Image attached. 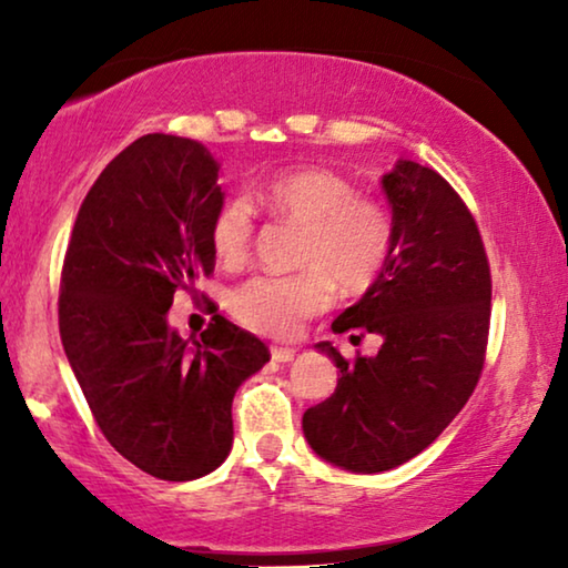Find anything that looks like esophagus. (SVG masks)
<instances>
[{"mask_svg": "<svg viewBox=\"0 0 568 568\" xmlns=\"http://www.w3.org/2000/svg\"><path fill=\"white\" fill-rule=\"evenodd\" d=\"M294 354H297V348L292 346H271V359L274 362H292Z\"/></svg>", "mask_w": 568, "mask_h": 568, "instance_id": "esophagus-1", "label": "esophagus"}]
</instances>
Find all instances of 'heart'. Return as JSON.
Listing matches in <instances>:
<instances>
[{
	"label": "heart",
	"mask_w": 568,
	"mask_h": 568,
	"mask_svg": "<svg viewBox=\"0 0 568 568\" xmlns=\"http://www.w3.org/2000/svg\"><path fill=\"white\" fill-rule=\"evenodd\" d=\"M271 220L300 227L294 274H255L227 292V310L261 336L290 338L310 317L344 294H362L383 276L395 247L390 209L359 193L354 181L328 168H297L255 189ZM255 240V216L243 196L224 199L209 222L216 261L240 266Z\"/></svg>",
	"instance_id": "1"
}]
</instances>
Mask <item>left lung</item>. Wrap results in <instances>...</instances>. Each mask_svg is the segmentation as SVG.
I'll return each mask as SVG.
<instances>
[{
	"mask_svg": "<svg viewBox=\"0 0 568 568\" xmlns=\"http://www.w3.org/2000/svg\"><path fill=\"white\" fill-rule=\"evenodd\" d=\"M383 189L395 222L390 263L333 331L379 333L385 344L354 359L317 344L341 379L302 416L310 447L354 473L390 470L447 429L476 390L491 325V268L460 193L410 160Z\"/></svg>",
	"mask_w": 568,
	"mask_h": 568,
	"instance_id": "8db88e82",
	"label": "left lung"
}]
</instances>
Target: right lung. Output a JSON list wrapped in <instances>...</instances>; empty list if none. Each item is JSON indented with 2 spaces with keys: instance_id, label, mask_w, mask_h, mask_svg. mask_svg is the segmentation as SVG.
I'll return each instance as SVG.
<instances>
[{
  "instance_id": "1",
  "label": "right lung",
  "mask_w": 568,
  "mask_h": 568,
  "mask_svg": "<svg viewBox=\"0 0 568 568\" xmlns=\"http://www.w3.org/2000/svg\"><path fill=\"white\" fill-rule=\"evenodd\" d=\"M216 173L193 139H136L92 183L61 266L59 333L84 400L103 437L162 480L220 468L235 390L271 359L220 313L193 344L168 328L175 292L214 274Z\"/></svg>"
}]
</instances>
